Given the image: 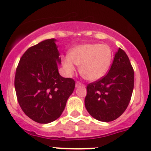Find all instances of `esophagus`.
Segmentation results:
<instances>
[{"instance_id": "esophagus-1", "label": "esophagus", "mask_w": 151, "mask_h": 151, "mask_svg": "<svg viewBox=\"0 0 151 151\" xmlns=\"http://www.w3.org/2000/svg\"><path fill=\"white\" fill-rule=\"evenodd\" d=\"M83 86V84H82L81 82H79V81H77V82H76V87H79V86Z\"/></svg>"}]
</instances>
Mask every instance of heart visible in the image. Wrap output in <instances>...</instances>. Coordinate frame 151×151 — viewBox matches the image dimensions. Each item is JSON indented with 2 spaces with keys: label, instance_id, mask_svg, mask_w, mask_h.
Instances as JSON below:
<instances>
[{
  "label": "heart",
  "instance_id": "obj_1",
  "mask_svg": "<svg viewBox=\"0 0 151 151\" xmlns=\"http://www.w3.org/2000/svg\"><path fill=\"white\" fill-rule=\"evenodd\" d=\"M112 59V50L107 44L85 43L70 50L69 55L63 59V66L66 72L71 74L75 70L74 64L81 65L83 77L89 81H96L107 74Z\"/></svg>",
  "mask_w": 151,
  "mask_h": 151
}]
</instances>
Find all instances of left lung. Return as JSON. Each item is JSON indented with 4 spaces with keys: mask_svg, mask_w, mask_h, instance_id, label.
I'll return each instance as SVG.
<instances>
[{
    "mask_svg": "<svg viewBox=\"0 0 151 151\" xmlns=\"http://www.w3.org/2000/svg\"><path fill=\"white\" fill-rule=\"evenodd\" d=\"M133 88L134 70L128 55L119 48L108 74L87 85L86 108L99 121H113L127 108Z\"/></svg>",
    "mask_w": 151,
    "mask_h": 151,
    "instance_id": "1",
    "label": "left lung"
}]
</instances>
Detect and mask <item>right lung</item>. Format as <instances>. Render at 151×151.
<instances>
[{
    "instance_id": "add662e5",
    "label": "right lung",
    "mask_w": 151,
    "mask_h": 151,
    "mask_svg": "<svg viewBox=\"0 0 151 151\" xmlns=\"http://www.w3.org/2000/svg\"><path fill=\"white\" fill-rule=\"evenodd\" d=\"M56 40L30 47L20 59L15 76L17 100L23 112L39 123H51L63 112L75 81L59 74L61 58Z\"/></svg>"
}]
</instances>
